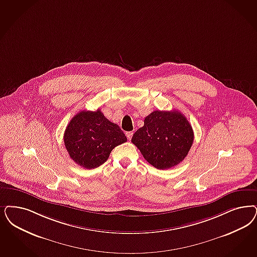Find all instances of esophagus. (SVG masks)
I'll use <instances>...</instances> for the list:
<instances>
[{"mask_svg": "<svg viewBox=\"0 0 257 257\" xmlns=\"http://www.w3.org/2000/svg\"><path fill=\"white\" fill-rule=\"evenodd\" d=\"M126 137L130 141L132 139V137H133V132H126Z\"/></svg>", "mask_w": 257, "mask_h": 257, "instance_id": "34e87169", "label": "esophagus"}]
</instances>
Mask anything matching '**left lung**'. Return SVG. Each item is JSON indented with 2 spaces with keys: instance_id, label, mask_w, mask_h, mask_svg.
<instances>
[{
  "instance_id": "left-lung-1",
  "label": "left lung",
  "mask_w": 257,
  "mask_h": 257,
  "mask_svg": "<svg viewBox=\"0 0 257 257\" xmlns=\"http://www.w3.org/2000/svg\"><path fill=\"white\" fill-rule=\"evenodd\" d=\"M132 142L151 165L172 168L186 158L194 142V131L179 111H154L134 134Z\"/></svg>"
}]
</instances>
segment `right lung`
<instances>
[{"mask_svg": "<svg viewBox=\"0 0 257 257\" xmlns=\"http://www.w3.org/2000/svg\"><path fill=\"white\" fill-rule=\"evenodd\" d=\"M63 140L71 159L86 169L100 166L115 146L127 142L118 125L108 120L99 109L79 112L67 125Z\"/></svg>", "mask_w": 257, "mask_h": 257, "instance_id": "right-lung-1", "label": "right lung"}]
</instances>
